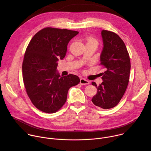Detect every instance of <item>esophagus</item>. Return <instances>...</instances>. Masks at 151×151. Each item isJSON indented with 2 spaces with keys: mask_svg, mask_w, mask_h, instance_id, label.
I'll return each mask as SVG.
<instances>
[{
  "mask_svg": "<svg viewBox=\"0 0 151 151\" xmlns=\"http://www.w3.org/2000/svg\"><path fill=\"white\" fill-rule=\"evenodd\" d=\"M80 83L81 85H88L90 83V81L85 79V78H81L80 79Z\"/></svg>",
  "mask_w": 151,
  "mask_h": 151,
  "instance_id": "34e87169",
  "label": "esophagus"
}]
</instances>
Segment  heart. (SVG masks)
<instances>
[{
  "label": "heart",
  "instance_id": "1",
  "mask_svg": "<svg viewBox=\"0 0 151 151\" xmlns=\"http://www.w3.org/2000/svg\"><path fill=\"white\" fill-rule=\"evenodd\" d=\"M87 41H88V42H94V43H96L97 44L96 40L94 38H92V37H89L87 39Z\"/></svg>",
  "mask_w": 151,
  "mask_h": 151
}]
</instances>
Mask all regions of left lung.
Returning <instances> with one entry per match:
<instances>
[{
	"label": "left lung",
	"mask_w": 151,
	"mask_h": 151,
	"mask_svg": "<svg viewBox=\"0 0 151 151\" xmlns=\"http://www.w3.org/2000/svg\"><path fill=\"white\" fill-rule=\"evenodd\" d=\"M101 36L103 48L100 55V64L105 72L101 73L103 82L97 88V94L91 101L102 109H111L116 106L127 88L131 68L130 59L126 46L115 33L103 30Z\"/></svg>",
	"instance_id": "obj_1"
}]
</instances>
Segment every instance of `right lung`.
<instances>
[{
  "instance_id": "add662e5",
  "label": "right lung",
  "mask_w": 151,
  "mask_h": 151,
  "mask_svg": "<svg viewBox=\"0 0 151 151\" xmlns=\"http://www.w3.org/2000/svg\"><path fill=\"white\" fill-rule=\"evenodd\" d=\"M78 33L46 27L29 42L23 62V82L32 103L40 111L52 114L60 110L66 101L69 88L80 82L76 75L61 76L57 71V61L65 57L68 43Z\"/></svg>"
}]
</instances>
